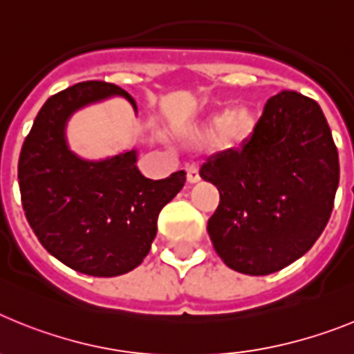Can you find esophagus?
Returning a JSON list of instances; mask_svg holds the SVG:
<instances>
[{
	"label": "esophagus",
	"mask_w": 354,
	"mask_h": 354,
	"mask_svg": "<svg viewBox=\"0 0 354 354\" xmlns=\"http://www.w3.org/2000/svg\"><path fill=\"white\" fill-rule=\"evenodd\" d=\"M186 170H187V183H189V184L198 183V180H200L198 167H196V165H189V167H187Z\"/></svg>",
	"instance_id": "34e87169"
}]
</instances>
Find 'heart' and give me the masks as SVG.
Listing matches in <instances>:
<instances>
[{
  "label": "heart",
  "instance_id": "obj_1",
  "mask_svg": "<svg viewBox=\"0 0 354 354\" xmlns=\"http://www.w3.org/2000/svg\"><path fill=\"white\" fill-rule=\"evenodd\" d=\"M257 126V117L250 108L239 109H221L212 115L205 122L200 134L205 138H216L223 147H234L245 143L255 131Z\"/></svg>",
  "mask_w": 354,
  "mask_h": 354
}]
</instances>
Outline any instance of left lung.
Returning <instances> with one entry per match:
<instances>
[{
    "label": "left lung",
    "instance_id": "1",
    "mask_svg": "<svg viewBox=\"0 0 354 354\" xmlns=\"http://www.w3.org/2000/svg\"><path fill=\"white\" fill-rule=\"evenodd\" d=\"M339 174V152L317 102L298 92L268 99L241 150L200 168L220 192L207 221L216 253L230 270L253 277L298 261L330 220Z\"/></svg>",
    "mask_w": 354,
    "mask_h": 354
}]
</instances>
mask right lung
I'll return each mask as SVG.
<instances>
[{
	"label": "right lung",
	"mask_w": 354,
	"mask_h": 354,
	"mask_svg": "<svg viewBox=\"0 0 354 354\" xmlns=\"http://www.w3.org/2000/svg\"><path fill=\"white\" fill-rule=\"evenodd\" d=\"M109 95L133 97L106 81H83L55 93L37 115L19 156L24 214L40 245L65 266L92 277H118L143 262L161 209L183 189L186 171L152 180L136 152L99 162L76 158L65 122L77 108Z\"/></svg>",
	"instance_id": "right-lung-1"
}]
</instances>
